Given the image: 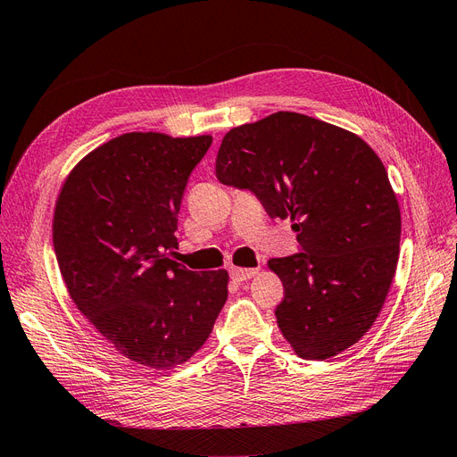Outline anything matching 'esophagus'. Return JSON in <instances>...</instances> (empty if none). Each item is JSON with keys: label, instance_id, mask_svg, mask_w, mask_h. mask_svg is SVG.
Instances as JSON below:
<instances>
[{"label": "esophagus", "instance_id": "34e87169", "mask_svg": "<svg viewBox=\"0 0 457 457\" xmlns=\"http://www.w3.org/2000/svg\"><path fill=\"white\" fill-rule=\"evenodd\" d=\"M257 274V269H240V267H232L230 269V278L237 280V282H244V280H250Z\"/></svg>", "mask_w": 457, "mask_h": 457}]
</instances>
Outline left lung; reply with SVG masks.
Masks as SVG:
<instances>
[{
	"instance_id": "left-lung-1",
	"label": "left lung",
	"mask_w": 457,
	"mask_h": 457,
	"mask_svg": "<svg viewBox=\"0 0 457 457\" xmlns=\"http://www.w3.org/2000/svg\"><path fill=\"white\" fill-rule=\"evenodd\" d=\"M215 175L252 190L272 219H292L301 253L270 259L284 299L276 322L305 361L349 349L376 322L400 252V207L361 137L297 112L230 129Z\"/></svg>"
}]
</instances>
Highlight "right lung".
Masks as SVG:
<instances>
[{
	"instance_id": "1",
	"label": "right lung",
	"mask_w": 457,
	"mask_h": 457,
	"mask_svg": "<svg viewBox=\"0 0 457 457\" xmlns=\"http://www.w3.org/2000/svg\"><path fill=\"white\" fill-rule=\"evenodd\" d=\"M212 135L123 133L81 158L57 196L53 245L68 294L129 361L185 364L210 337L228 295V272L187 270L177 215Z\"/></svg>"
}]
</instances>
